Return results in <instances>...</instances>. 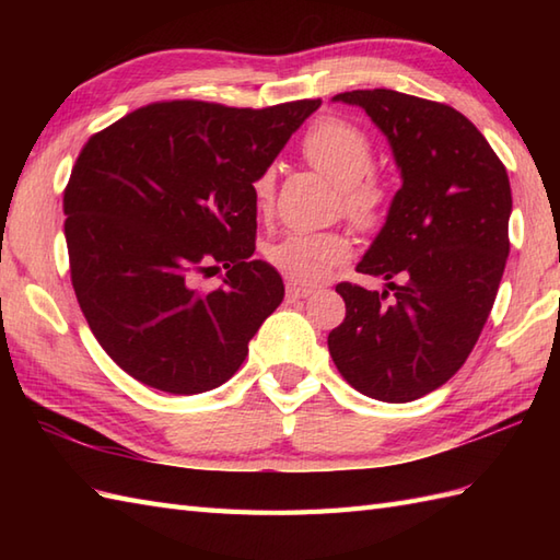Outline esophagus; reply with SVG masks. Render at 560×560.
Listing matches in <instances>:
<instances>
[{
	"instance_id": "obj_1",
	"label": "esophagus",
	"mask_w": 560,
	"mask_h": 560,
	"mask_svg": "<svg viewBox=\"0 0 560 560\" xmlns=\"http://www.w3.org/2000/svg\"><path fill=\"white\" fill-rule=\"evenodd\" d=\"M313 293L311 287H301V283H287V299L289 301H299V299H307Z\"/></svg>"
}]
</instances>
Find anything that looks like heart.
I'll use <instances>...</instances> for the list:
<instances>
[{
	"label": "heart",
	"instance_id": "1",
	"mask_svg": "<svg viewBox=\"0 0 560 560\" xmlns=\"http://www.w3.org/2000/svg\"><path fill=\"white\" fill-rule=\"evenodd\" d=\"M303 159L315 171L325 173L339 185L343 213L359 225H373L385 205V187L373 171V141L361 127L323 117L303 137ZM259 211H269L273 199V171H265L255 180ZM351 257V241L339 231L291 233L269 247V261L283 277L301 283H315L341 261Z\"/></svg>",
	"mask_w": 560,
	"mask_h": 560
}]
</instances>
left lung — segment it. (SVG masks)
Returning a JSON list of instances; mask_svg holds the SVG:
<instances>
[{
    "label": "left lung",
    "mask_w": 560,
    "mask_h": 560,
    "mask_svg": "<svg viewBox=\"0 0 560 560\" xmlns=\"http://www.w3.org/2000/svg\"><path fill=\"white\" fill-rule=\"evenodd\" d=\"M331 101L359 105L387 137L401 187L355 267L383 277L385 291L339 283L347 317L327 347L361 395L413 401L459 371L489 319L510 253V180L479 129L445 103L389 89Z\"/></svg>",
    "instance_id": "obj_1"
}]
</instances>
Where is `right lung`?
I'll list each match as a JSON object with an SVG mask.
<instances>
[{
    "instance_id": "add662e5",
    "label": "right lung",
    "mask_w": 560,
    "mask_h": 560,
    "mask_svg": "<svg viewBox=\"0 0 560 560\" xmlns=\"http://www.w3.org/2000/svg\"><path fill=\"white\" fill-rule=\"evenodd\" d=\"M323 101L151 103L81 149L65 189L71 287L105 353L171 395L223 385L283 301L253 259L255 180ZM226 269L201 292L196 279Z\"/></svg>"
}]
</instances>
